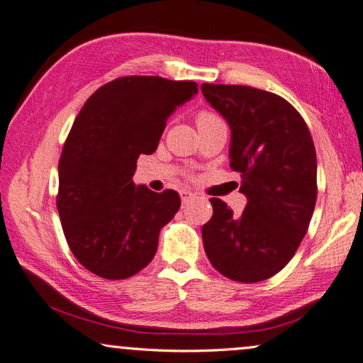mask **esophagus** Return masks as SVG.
<instances>
[{"instance_id":"34e87169","label":"esophagus","mask_w":363,"mask_h":363,"mask_svg":"<svg viewBox=\"0 0 363 363\" xmlns=\"http://www.w3.org/2000/svg\"><path fill=\"white\" fill-rule=\"evenodd\" d=\"M179 195H181L182 203H187V201H190V200H192L194 196H195V194L190 192V190H181Z\"/></svg>"}]
</instances>
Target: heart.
Here are the masks:
<instances>
[{
  "label": "heart",
  "mask_w": 363,
  "mask_h": 363,
  "mask_svg": "<svg viewBox=\"0 0 363 363\" xmlns=\"http://www.w3.org/2000/svg\"><path fill=\"white\" fill-rule=\"evenodd\" d=\"M216 121H222V118L217 117L213 113H208V111H203V113H200L199 117H196V125L208 123V122H216Z\"/></svg>",
  "instance_id": "obj_1"
}]
</instances>
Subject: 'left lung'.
<instances>
[{"instance_id":"1","label":"left lung","mask_w":363,"mask_h":363,"mask_svg":"<svg viewBox=\"0 0 363 363\" xmlns=\"http://www.w3.org/2000/svg\"><path fill=\"white\" fill-rule=\"evenodd\" d=\"M206 101L232 130L230 168L247 204L240 217L211 199L204 252L220 274L259 282L284 268L306 235L318 196V162L303 117L279 95L247 85L203 84Z\"/></svg>"}]
</instances>
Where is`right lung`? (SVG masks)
Instances as JSON below:
<instances>
[{
	"instance_id": "1",
	"label": "right lung",
	"mask_w": 363,
	"mask_h": 363,
	"mask_svg": "<svg viewBox=\"0 0 363 363\" xmlns=\"http://www.w3.org/2000/svg\"><path fill=\"white\" fill-rule=\"evenodd\" d=\"M196 94L192 81L127 76L79 111L58 162L57 209L71 252L89 272L125 279L154 259L181 199L135 186L136 160L155 152L167 118Z\"/></svg>"
}]
</instances>
